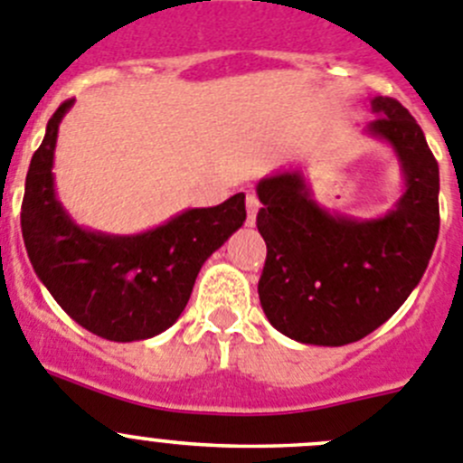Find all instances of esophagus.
I'll return each mask as SVG.
<instances>
[{
	"label": "esophagus",
	"mask_w": 463,
	"mask_h": 463,
	"mask_svg": "<svg viewBox=\"0 0 463 463\" xmlns=\"http://www.w3.org/2000/svg\"><path fill=\"white\" fill-rule=\"evenodd\" d=\"M258 210H260V201H258L256 194H249V196H246V223H249V226L256 223Z\"/></svg>",
	"instance_id": "obj_1"
}]
</instances>
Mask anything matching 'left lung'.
Segmentation results:
<instances>
[{
	"mask_svg": "<svg viewBox=\"0 0 463 463\" xmlns=\"http://www.w3.org/2000/svg\"><path fill=\"white\" fill-rule=\"evenodd\" d=\"M365 132L397 155L404 194L377 219L319 207L301 171L258 183L267 260L258 295L276 331L304 345L356 343L395 315L427 269L439 237V164L420 125L392 98L370 100Z\"/></svg>",
	"mask_w": 463,
	"mask_h": 463,
	"instance_id": "8db88e82",
	"label": "left lung"
}]
</instances>
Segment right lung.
<instances>
[{"instance_id":"add662e5","label":"right lung","mask_w":463,"mask_h":463,"mask_svg":"<svg viewBox=\"0 0 463 463\" xmlns=\"http://www.w3.org/2000/svg\"><path fill=\"white\" fill-rule=\"evenodd\" d=\"M66 100L33 153L24 184V246L54 301L90 334L132 343L162 334L187 306L203 262L241 228L244 194L222 205L192 207L139 235L89 231L56 198L54 148Z\"/></svg>"}]
</instances>
